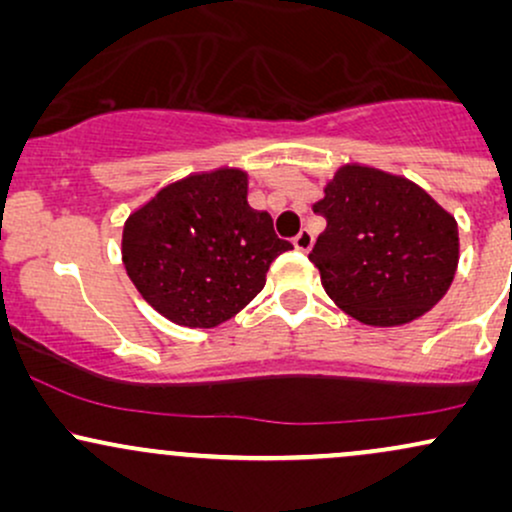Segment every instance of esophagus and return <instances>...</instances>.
Masks as SVG:
<instances>
[{
  "mask_svg": "<svg viewBox=\"0 0 512 512\" xmlns=\"http://www.w3.org/2000/svg\"><path fill=\"white\" fill-rule=\"evenodd\" d=\"M293 248L298 252H308L313 248V233L310 231H301L296 238H293Z\"/></svg>",
  "mask_w": 512,
  "mask_h": 512,
  "instance_id": "esophagus-1",
  "label": "esophagus"
}]
</instances>
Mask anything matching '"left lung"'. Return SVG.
<instances>
[{"label":"left lung","mask_w":512,"mask_h":512,"mask_svg":"<svg viewBox=\"0 0 512 512\" xmlns=\"http://www.w3.org/2000/svg\"><path fill=\"white\" fill-rule=\"evenodd\" d=\"M313 209L327 228L310 262L327 296L363 325H407L450 289L457 223L411 180L349 163Z\"/></svg>","instance_id":"left-lung-1"}]
</instances>
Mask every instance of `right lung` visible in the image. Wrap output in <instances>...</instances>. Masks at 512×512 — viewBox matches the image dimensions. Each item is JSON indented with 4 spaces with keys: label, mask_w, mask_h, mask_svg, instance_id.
Here are the masks:
<instances>
[{
    "label": "right lung",
    "mask_w": 512,
    "mask_h": 512,
    "mask_svg": "<svg viewBox=\"0 0 512 512\" xmlns=\"http://www.w3.org/2000/svg\"><path fill=\"white\" fill-rule=\"evenodd\" d=\"M289 240L248 204L238 168L195 173L161 187L122 231L127 276L151 308L182 327H216L264 289Z\"/></svg>",
    "instance_id": "obj_1"
}]
</instances>
